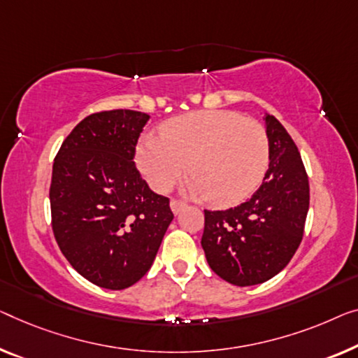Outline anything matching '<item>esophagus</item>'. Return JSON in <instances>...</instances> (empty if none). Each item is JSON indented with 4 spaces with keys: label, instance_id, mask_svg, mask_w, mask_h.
Returning a JSON list of instances; mask_svg holds the SVG:
<instances>
[{
    "label": "esophagus",
    "instance_id": "1",
    "mask_svg": "<svg viewBox=\"0 0 358 358\" xmlns=\"http://www.w3.org/2000/svg\"><path fill=\"white\" fill-rule=\"evenodd\" d=\"M186 207V204L185 202H181V201H177V199H172L170 201V209H172V212L175 213V215H178V213L183 210Z\"/></svg>",
    "mask_w": 358,
    "mask_h": 358
}]
</instances>
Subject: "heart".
Returning <instances> with one entry per match:
<instances>
[{
	"mask_svg": "<svg viewBox=\"0 0 358 358\" xmlns=\"http://www.w3.org/2000/svg\"><path fill=\"white\" fill-rule=\"evenodd\" d=\"M268 136L257 120L231 110H201L169 122L162 138L145 135L136 164L157 193H167L186 172V189L217 206L246 199L268 167Z\"/></svg>",
	"mask_w": 358,
	"mask_h": 358,
	"instance_id": "1",
	"label": "heart"
}]
</instances>
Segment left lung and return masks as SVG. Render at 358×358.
Masks as SVG:
<instances>
[{
    "label": "left lung",
    "instance_id": "obj_1",
    "mask_svg": "<svg viewBox=\"0 0 358 358\" xmlns=\"http://www.w3.org/2000/svg\"><path fill=\"white\" fill-rule=\"evenodd\" d=\"M270 164L249 201L227 210H204L201 246L207 264L234 286L268 281L289 264L302 241L308 178L289 133L264 114Z\"/></svg>",
    "mask_w": 358,
    "mask_h": 358
}]
</instances>
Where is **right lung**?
Here are the masks:
<instances>
[{"label":"right lung","mask_w":358,"mask_h":358,"mask_svg":"<svg viewBox=\"0 0 358 358\" xmlns=\"http://www.w3.org/2000/svg\"><path fill=\"white\" fill-rule=\"evenodd\" d=\"M145 112L92 114L66 138L52 165V231L83 278L104 289L135 285L156 259L173 213L141 178L133 156Z\"/></svg>","instance_id":"right-lung-1"}]
</instances>
